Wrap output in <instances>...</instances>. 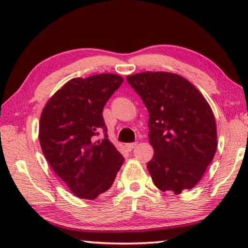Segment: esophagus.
Listing matches in <instances>:
<instances>
[{"mask_svg": "<svg viewBox=\"0 0 248 248\" xmlns=\"http://www.w3.org/2000/svg\"><path fill=\"white\" fill-rule=\"evenodd\" d=\"M135 145H137V142H133V143H126L125 144V148H126L128 151H131L135 148Z\"/></svg>", "mask_w": 248, "mask_h": 248, "instance_id": "esophagus-1", "label": "esophagus"}]
</instances>
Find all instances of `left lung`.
I'll use <instances>...</instances> for the list:
<instances>
[{
    "mask_svg": "<svg viewBox=\"0 0 248 248\" xmlns=\"http://www.w3.org/2000/svg\"><path fill=\"white\" fill-rule=\"evenodd\" d=\"M149 111L148 162L155 185L181 194L201 181L217 150V125L203 94L178 74L142 72L126 77Z\"/></svg>",
    "mask_w": 248,
    "mask_h": 248,
    "instance_id": "1",
    "label": "left lung"
}]
</instances>
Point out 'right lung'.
<instances>
[{
    "mask_svg": "<svg viewBox=\"0 0 248 248\" xmlns=\"http://www.w3.org/2000/svg\"><path fill=\"white\" fill-rule=\"evenodd\" d=\"M123 83L103 73L67 81L47 101L39 142L55 174L78 198L94 200L110 188L124 158L108 140L103 117L108 99ZM100 131L105 139L95 141Z\"/></svg>",
    "mask_w": 248,
    "mask_h": 248,
    "instance_id": "add662e5",
    "label": "right lung"
}]
</instances>
